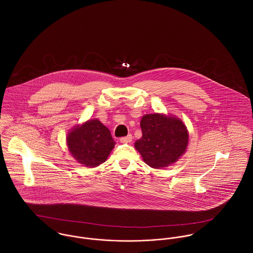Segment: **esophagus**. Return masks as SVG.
Segmentation results:
<instances>
[{
    "label": "esophagus",
    "instance_id": "esophagus-1",
    "mask_svg": "<svg viewBox=\"0 0 253 253\" xmlns=\"http://www.w3.org/2000/svg\"><path fill=\"white\" fill-rule=\"evenodd\" d=\"M131 140H132V135L131 134H128V135L125 136V137H121L120 138V141L122 143H129V142H131Z\"/></svg>",
    "mask_w": 253,
    "mask_h": 253
}]
</instances>
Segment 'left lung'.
<instances>
[{"mask_svg": "<svg viewBox=\"0 0 253 253\" xmlns=\"http://www.w3.org/2000/svg\"><path fill=\"white\" fill-rule=\"evenodd\" d=\"M140 126L142 137L134 146L149 167L166 168L184 154L189 136L179 119L157 113L145 115Z\"/></svg>", "mask_w": 253, "mask_h": 253, "instance_id": "obj_1", "label": "left lung"}]
</instances>
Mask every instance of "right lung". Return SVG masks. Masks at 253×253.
Wrapping results in <instances>:
<instances>
[{
  "mask_svg": "<svg viewBox=\"0 0 253 253\" xmlns=\"http://www.w3.org/2000/svg\"><path fill=\"white\" fill-rule=\"evenodd\" d=\"M115 143L110 130L98 120H89L67 135V145L73 157L88 168L104 163Z\"/></svg>",
  "mask_w": 253,
  "mask_h": 253,
  "instance_id": "obj_1",
  "label": "right lung"
}]
</instances>
